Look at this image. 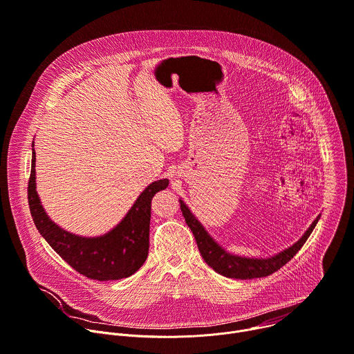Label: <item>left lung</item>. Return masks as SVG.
Segmentation results:
<instances>
[{
    "label": "left lung",
    "mask_w": 354,
    "mask_h": 354,
    "mask_svg": "<svg viewBox=\"0 0 354 354\" xmlns=\"http://www.w3.org/2000/svg\"><path fill=\"white\" fill-rule=\"evenodd\" d=\"M183 216L185 218V223L191 229L195 241L198 244V250L203 258V261L218 273L233 277V279H254V277H263L272 274L273 272L279 270L281 266H285L304 245L307 239L310 237L311 232L317 226L318 218L313 222L310 229L304 233V236L293 244L290 248L285 250L272 258L268 259H257V258H243L237 255H232L221 248L212 237L205 232L203 226L195 219L191 214L189 209L185 206L183 201H180Z\"/></svg>",
    "instance_id": "8db88e82"
}]
</instances>
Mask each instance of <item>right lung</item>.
I'll use <instances>...</instances> for the list:
<instances>
[{
	"label": "right lung",
	"instance_id": "add662e5",
	"mask_svg": "<svg viewBox=\"0 0 354 354\" xmlns=\"http://www.w3.org/2000/svg\"><path fill=\"white\" fill-rule=\"evenodd\" d=\"M35 156L33 149L28 201L33 222L51 248L78 273L95 280L128 277L142 266L149 251L152 198L169 185V180L152 183L110 233L96 239H84L59 229L46 215L36 192Z\"/></svg>",
	"mask_w": 354,
	"mask_h": 354
}]
</instances>
